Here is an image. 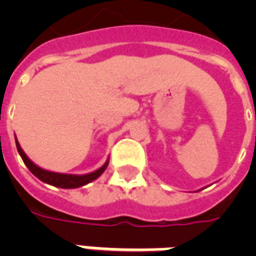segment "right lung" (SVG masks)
Instances as JSON below:
<instances>
[{"instance_id":"1","label":"right lung","mask_w":256,"mask_h":256,"mask_svg":"<svg viewBox=\"0 0 256 256\" xmlns=\"http://www.w3.org/2000/svg\"><path fill=\"white\" fill-rule=\"evenodd\" d=\"M16 146H17V150L21 156L24 164H26V168H29L30 172L33 175H36L40 180L48 183V184H52V186L60 187V188H77V187H82L88 184V183L96 180L98 176L104 174V171L106 170L108 164V160L104 162V164L102 168H100L98 170L92 171V172H88V174L84 175H76V174H62V172H54V171H48L45 168H41L40 166L32 162L29 160V156H26L24 150L21 148L20 144H18L17 138H16Z\"/></svg>"}]
</instances>
